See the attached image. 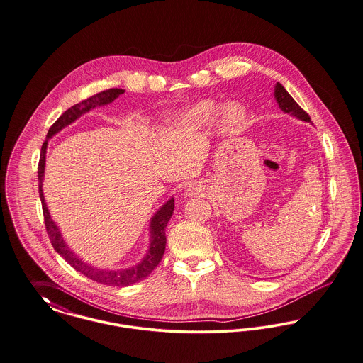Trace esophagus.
<instances>
[{
	"mask_svg": "<svg viewBox=\"0 0 363 363\" xmlns=\"http://www.w3.org/2000/svg\"><path fill=\"white\" fill-rule=\"evenodd\" d=\"M193 193H194V189H193L192 186H189V188H188V194L192 196Z\"/></svg>",
	"mask_w": 363,
	"mask_h": 363,
	"instance_id": "obj_1",
	"label": "esophagus"
}]
</instances>
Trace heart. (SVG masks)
<instances>
[{
  "label": "heart",
  "instance_id": "b5f03b06",
  "mask_svg": "<svg viewBox=\"0 0 363 363\" xmlns=\"http://www.w3.org/2000/svg\"><path fill=\"white\" fill-rule=\"evenodd\" d=\"M215 111H216V107L213 101H200L185 112L184 119L192 126H201L213 118ZM244 118H245L244 108L241 107L240 104L230 103L222 109L219 121H220V126L223 130L235 131L241 128Z\"/></svg>",
  "mask_w": 363,
  "mask_h": 363
}]
</instances>
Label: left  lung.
Here are the masks:
<instances>
[{"instance_id":"obj_1","label":"left lung","mask_w":363,"mask_h":363,"mask_svg":"<svg viewBox=\"0 0 363 363\" xmlns=\"http://www.w3.org/2000/svg\"><path fill=\"white\" fill-rule=\"evenodd\" d=\"M274 96H276L278 106L285 113H291L292 116L298 118L300 121H306V122L311 121L308 113L304 109H301L298 103L292 99V96L285 90V87L279 82H277V85L274 87Z\"/></svg>"}]
</instances>
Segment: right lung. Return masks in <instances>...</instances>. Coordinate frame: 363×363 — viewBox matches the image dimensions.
Returning a JSON list of instances; mask_svg holds the SVG:
<instances>
[{
    "instance_id": "add662e5",
    "label": "right lung",
    "mask_w": 363,
    "mask_h": 363,
    "mask_svg": "<svg viewBox=\"0 0 363 363\" xmlns=\"http://www.w3.org/2000/svg\"><path fill=\"white\" fill-rule=\"evenodd\" d=\"M123 89H108L104 91H100L84 101L68 108L65 113L50 126L46 141L43 144L41 148V156H40V163H38V181H40V197L43 203V219H45V226L46 232L49 235V240L55 248V251L60 256H63L77 272L82 273L85 277L90 278L96 282L104 284V285H112V286H128L134 282H138L144 278L148 277L153 269L160 263L164 250H166V226L170 220L171 215L174 211V199H170L163 207L159 208V211L153 215L150 219V245L148 250V254L143 259L141 263H138L134 267H128L125 270H106V269H97L90 264L85 263L82 259H79L75 255L68 245L65 244L62 233L53 219L50 218L45 199H43V172H45V156H46V147H48V140L53 137L56 133H59L62 128L71 125L75 122L81 115L89 112L91 108L97 106H106L112 103L115 99H118L121 94H123Z\"/></svg>"
}]
</instances>
